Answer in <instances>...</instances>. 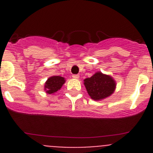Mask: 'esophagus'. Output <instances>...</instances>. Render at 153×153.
I'll return each mask as SVG.
<instances>
[{"mask_svg":"<svg viewBox=\"0 0 153 153\" xmlns=\"http://www.w3.org/2000/svg\"><path fill=\"white\" fill-rule=\"evenodd\" d=\"M73 78H74V79H79V75H78V74H74V75H73Z\"/></svg>","mask_w":153,"mask_h":153,"instance_id":"1","label":"esophagus"}]
</instances>
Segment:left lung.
<instances>
[{
    "mask_svg": "<svg viewBox=\"0 0 153 153\" xmlns=\"http://www.w3.org/2000/svg\"><path fill=\"white\" fill-rule=\"evenodd\" d=\"M84 86L93 100H101L113 94L117 84L110 76L97 72L84 79Z\"/></svg>",
    "mask_w": 153,
    "mask_h": 153,
    "instance_id": "left-lung-1",
    "label": "left lung"
}]
</instances>
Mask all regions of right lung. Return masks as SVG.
Wrapping results in <instances>:
<instances>
[{
  "instance_id": "obj_1",
  "label": "right lung",
  "mask_w": 153,
  "mask_h": 153,
  "mask_svg": "<svg viewBox=\"0 0 153 153\" xmlns=\"http://www.w3.org/2000/svg\"><path fill=\"white\" fill-rule=\"evenodd\" d=\"M65 79L60 76H53L48 78L44 85V90L48 94L56 93L62 87L65 83Z\"/></svg>"
}]
</instances>
